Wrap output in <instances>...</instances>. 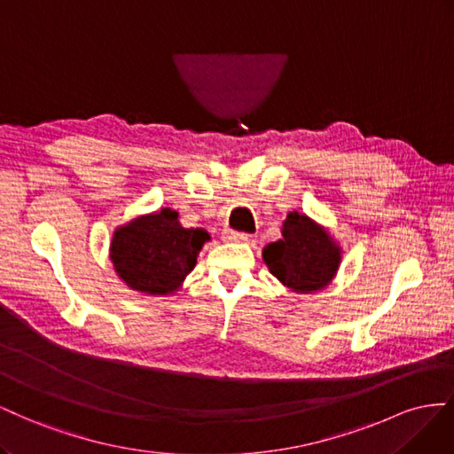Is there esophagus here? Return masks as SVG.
<instances>
[{"instance_id":"34e87169","label":"esophagus","mask_w":454,"mask_h":454,"mask_svg":"<svg viewBox=\"0 0 454 454\" xmlns=\"http://www.w3.org/2000/svg\"><path fill=\"white\" fill-rule=\"evenodd\" d=\"M223 239L228 241V243H245L249 239L247 234H241V231H236V230H224L223 231Z\"/></svg>"}]
</instances>
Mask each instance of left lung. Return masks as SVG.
Wrapping results in <instances>:
<instances>
[{"label":"left lung","instance_id":"1","mask_svg":"<svg viewBox=\"0 0 454 454\" xmlns=\"http://www.w3.org/2000/svg\"><path fill=\"white\" fill-rule=\"evenodd\" d=\"M262 261L291 293L312 294L336 278L342 247L325 226L304 213L291 211L281 224V239L262 249Z\"/></svg>","mask_w":454,"mask_h":454}]
</instances>
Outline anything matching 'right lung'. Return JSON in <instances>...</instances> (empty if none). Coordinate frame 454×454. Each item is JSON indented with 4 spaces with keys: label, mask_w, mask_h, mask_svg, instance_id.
I'll return each instance as SVG.
<instances>
[{
    "label": "right lung",
    "mask_w": 454,
    "mask_h": 454,
    "mask_svg": "<svg viewBox=\"0 0 454 454\" xmlns=\"http://www.w3.org/2000/svg\"><path fill=\"white\" fill-rule=\"evenodd\" d=\"M207 241H211L209 231L184 228L178 213L165 207L115 228L110 261L115 274L131 291L167 296L183 287Z\"/></svg>",
    "instance_id": "add662e5"
}]
</instances>
